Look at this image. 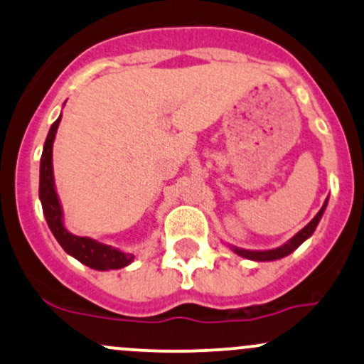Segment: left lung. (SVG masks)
I'll return each mask as SVG.
<instances>
[{
	"label": "left lung",
	"mask_w": 364,
	"mask_h": 364,
	"mask_svg": "<svg viewBox=\"0 0 364 364\" xmlns=\"http://www.w3.org/2000/svg\"><path fill=\"white\" fill-rule=\"evenodd\" d=\"M325 207H326V202L323 203V207L319 209V213L314 215L313 221L309 223V225L302 228L301 231H299L297 235L292 238V240H289L285 243V245L278 247V249H273V250H243V249H233L235 252H237L238 255H242V257H247V259H254V261H274V259H282L285 257V255L292 254L295 249H297L299 245H301L302 242L307 240V238L311 237V235L314 233V230H316L319 219H321L323 213H325Z\"/></svg>",
	"instance_id": "left-lung-1"
}]
</instances>
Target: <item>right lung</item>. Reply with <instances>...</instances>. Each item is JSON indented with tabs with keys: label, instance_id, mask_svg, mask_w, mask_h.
I'll list each match as a JSON object with an SVG mask.
<instances>
[{
	"label": "right lung",
	"instance_id": "obj_1",
	"mask_svg": "<svg viewBox=\"0 0 364 364\" xmlns=\"http://www.w3.org/2000/svg\"><path fill=\"white\" fill-rule=\"evenodd\" d=\"M60 119H62V115L53 122L46 136L41 155V171H39V198H41L43 213H45L48 226H50L57 242L62 245V249L82 264L100 271L119 269V267L127 266L133 261V254L121 252V250L112 249V247L91 240V238L75 237L63 226L62 207H60L57 191H55L53 166H51V149H53V139L57 134Z\"/></svg>",
	"mask_w": 364,
	"mask_h": 364
}]
</instances>
